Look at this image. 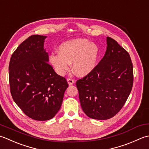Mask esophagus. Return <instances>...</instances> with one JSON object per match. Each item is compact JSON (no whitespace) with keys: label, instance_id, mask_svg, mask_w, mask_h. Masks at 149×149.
I'll return each instance as SVG.
<instances>
[{"label":"esophagus","instance_id":"obj_1","mask_svg":"<svg viewBox=\"0 0 149 149\" xmlns=\"http://www.w3.org/2000/svg\"><path fill=\"white\" fill-rule=\"evenodd\" d=\"M67 80H68V82L69 84V86H71V85H72L74 84V80L71 78H68V79H67Z\"/></svg>","mask_w":149,"mask_h":149}]
</instances>
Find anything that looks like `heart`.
Here are the masks:
<instances>
[{"mask_svg":"<svg viewBox=\"0 0 149 149\" xmlns=\"http://www.w3.org/2000/svg\"><path fill=\"white\" fill-rule=\"evenodd\" d=\"M99 54L96 44L86 38H77L62 43L58 47V53L51 54L49 60L58 74H64L72 62L75 73L84 77L95 68Z\"/></svg>","mask_w":149,"mask_h":149,"instance_id":"1","label":"heart"}]
</instances>
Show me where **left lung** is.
<instances>
[{
  "label": "left lung",
  "instance_id": "obj_1",
  "mask_svg": "<svg viewBox=\"0 0 149 149\" xmlns=\"http://www.w3.org/2000/svg\"><path fill=\"white\" fill-rule=\"evenodd\" d=\"M104 56L89 74L77 81L81 107L88 117L107 120L118 114L131 92L134 76L129 53L107 37Z\"/></svg>",
  "mask_w": 149,
  "mask_h": 149
}]
</instances>
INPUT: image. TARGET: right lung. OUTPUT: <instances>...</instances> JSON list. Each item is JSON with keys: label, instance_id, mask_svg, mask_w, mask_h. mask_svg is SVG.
Here are the masks:
<instances>
[{"label": "right lung", "instance_id": "1", "mask_svg": "<svg viewBox=\"0 0 149 149\" xmlns=\"http://www.w3.org/2000/svg\"><path fill=\"white\" fill-rule=\"evenodd\" d=\"M45 38L34 35L26 38L12 54L9 65L12 98L24 114L38 121L55 116L69 86L47 62Z\"/></svg>", "mask_w": 149, "mask_h": 149}]
</instances>
